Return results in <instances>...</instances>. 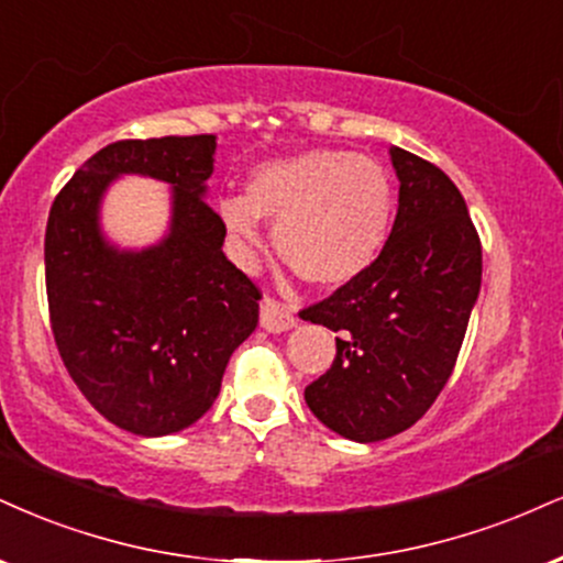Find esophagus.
I'll list each match as a JSON object with an SVG mask.
<instances>
[{"instance_id":"esophagus-1","label":"esophagus","mask_w":563,"mask_h":563,"mask_svg":"<svg viewBox=\"0 0 563 563\" xmlns=\"http://www.w3.org/2000/svg\"><path fill=\"white\" fill-rule=\"evenodd\" d=\"M260 324L267 333H286L296 324L294 309L275 299H264L260 307Z\"/></svg>"}]
</instances>
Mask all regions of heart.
I'll return each instance as SVG.
<instances>
[{"label":"heart","instance_id":"obj_1","mask_svg":"<svg viewBox=\"0 0 563 563\" xmlns=\"http://www.w3.org/2000/svg\"><path fill=\"white\" fill-rule=\"evenodd\" d=\"M393 183L377 159L343 148H307L262 165L246 196L217 205L235 262L249 267L262 246V222H275V252L317 288L362 277L388 241Z\"/></svg>","mask_w":563,"mask_h":563}]
</instances>
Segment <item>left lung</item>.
I'll use <instances>...</instances> for the list:
<instances>
[{"label": "left lung", "instance_id": "left-lung-1", "mask_svg": "<svg viewBox=\"0 0 563 563\" xmlns=\"http://www.w3.org/2000/svg\"><path fill=\"white\" fill-rule=\"evenodd\" d=\"M398 212L377 262L301 320L338 333L303 390L324 428L354 443L409 430L449 383L483 280V246L449 175L390 146Z\"/></svg>", "mask_w": 563, "mask_h": 563}]
</instances>
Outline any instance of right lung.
<instances>
[{"label": "right lung", "instance_id": "1", "mask_svg": "<svg viewBox=\"0 0 563 563\" xmlns=\"http://www.w3.org/2000/svg\"><path fill=\"white\" fill-rule=\"evenodd\" d=\"M217 135H165L99 148L54 199L44 239L52 333L80 393L114 428L162 438L214 404L228 358L260 322V290L222 252L207 205ZM172 188L159 242L128 250L100 228L114 179Z\"/></svg>", "mask_w": 563, "mask_h": 563}]
</instances>
